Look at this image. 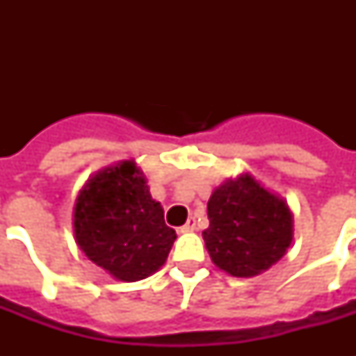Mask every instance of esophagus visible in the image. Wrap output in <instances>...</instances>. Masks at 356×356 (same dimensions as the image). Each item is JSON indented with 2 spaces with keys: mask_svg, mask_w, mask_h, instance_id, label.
Returning <instances> with one entry per match:
<instances>
[{
  "mask_svg": "<svg viewBox=\"0 0 356 356\" xmlns=\"http://www.w3.org/2000/svg\"><path fill=\"white\" fill-rule=\"evenodd\" d=\"M194 229H195V218L190 216L188 222L184 223L183 227H179V233H192Z\"/></svg>",
  "mask_w": 356,
  "mask_h": 356,
  "instance_id": "1",
  "label": "esophagus"
}]
</instances>
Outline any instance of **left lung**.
<instances>
[{
	"instance_id": "left-lung-1",
	"label": "left lung",
	"mask_w": 356,
	"mask_h": 356,
	"mask_svg": "<svg viewBox=\"0 0 356 356\" xmlns=\"http://www.w3.org/2000/svg\"><path fill=\"white\" fill-rule=\"evenodd\" d=\"M207 211V251L229 275H259L281 260L292 243L293 216L288 203L249 173L218 186Z\"/></svg>"
}]
</instances>
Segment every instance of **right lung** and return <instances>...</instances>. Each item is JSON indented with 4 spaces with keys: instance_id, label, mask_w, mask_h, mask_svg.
I'll list each match as a JSON object with an SVG mask.
<instances>
[{
    "instance_id": "obj_1",
    "label": "right lung",
    "mask_w": 356,
    "mask_h": 356,
    "mask_svg": "<svg viewBox=\"0 0 356 356\" xmlns=\"http://www.w3.org/2000/svg\"><path fill=\"white\" fill-rule=\"evenodd\" d=\"M74 233L81 251L123 282L161 270L177 238L134 161L118 162L86 181L75 201Z\"/></svg>"
}]
</instances>
